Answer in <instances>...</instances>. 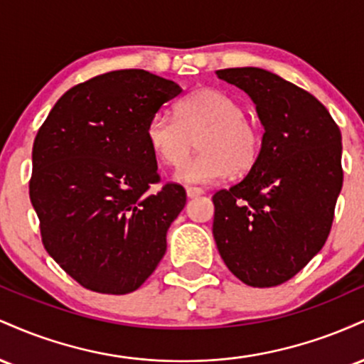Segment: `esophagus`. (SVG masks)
Masks as SVG:
<instances>
[{
    "label": "esophagus",
    "mask_w": 364,
    "mask_h": 364,
    "mask_svg": "<svg viewBox=\"0 0 364 364\" xmlns=\"http://www.w3.org/2000/svg\"><path fill=\"white\" fill-rule=\"evenodd\" d=\"M186 195L190 196V198H195V196L203 195V188H198V186H186Z\"/></svg>",
    "instance_id": "1"
}]
</instances>
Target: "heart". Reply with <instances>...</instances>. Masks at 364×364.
Here are the masks:
<instances>
[{"instance_id":"1","label":"heart","mask_w":364,"mask_h":364,"mask_svg":"<svg viewBox=\"0 0 364 364\" xmlns=\"http://www.w3.org/2000/svg\"><path fill=\"white\" fill-rule=\"evenodd\" d=\"M199 141L203 152L184 162ZM145 139L159 161L179 168L178 178L188 183H214L236 171L246 173L257 164L262 150V132L243 106L228 92L203 87L174 106V118L159 111L150 116Z\"/></svg>"}]
</instances>
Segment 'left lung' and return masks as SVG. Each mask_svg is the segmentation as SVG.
Wrapping results in <instances>:
<instances>
[{
  "label": "left lung",
  "instance_id": "1",
  "mask_svg": "<svg viewBox=\"0 0 364 364\" xmlns=\"http://www.w3.org/2000/svg\"><path fill=\"white\" fill-rule=\"evenodd\" d=\"M217 77L257 106L265 133L257 164L212 196L214 240L228 269L252 287L289 281L320 252L342 188V136L310 92L262 68Z\"/></svg>",
  "mask_w": 364,
  "mask_h": 364
}]
</instances>
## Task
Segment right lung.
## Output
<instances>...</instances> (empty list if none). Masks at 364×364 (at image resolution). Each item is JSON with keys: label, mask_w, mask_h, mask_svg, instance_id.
<instances>
[{"label": "right lung", "mask_w": 364, "mask_h": 364, "mask_svg": "<svg viewBox=\"0 0 364 364\" xmlns=\"http://www.w3.org/2000/svg\"><path fill=\"white\" fill-rule=\"evenodd\" d=\"M181 92L145 70L97 75L66 92L37 132L28 193L43 245L85 289L128 294L164 257L186 191H150L161 176L145 127Z\"/></svg>", "instance_id": "right-lung-1"}]
</instances>
